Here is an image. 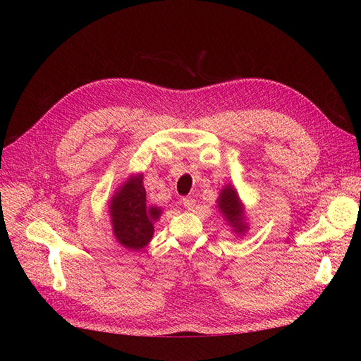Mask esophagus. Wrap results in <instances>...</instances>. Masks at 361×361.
I'll return each mask as SVG.
<instances>
[{
    "label": "esophagus",
    "mask_w": 361,
    "mask_h": 361,
    "mask_svg": "<svg viewBox=\"0 0 361 361\" xmlns=\"http://www.w3.org/2000/svg\"><path fill=\"white\" fill-rule=\"evenodd\" d=\"M182 204L187 207L188 211H194L195 209V200L192 197H185L182 199Z\"/></svg>",
    "instance_id": "esophagus-1"
}]
</instances>
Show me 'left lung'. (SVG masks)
I'll return each instance as SVG.
<instances>
[{
  "label": "left lung",
  "mask_w": 361,
  "mask_h": 361,
  "mask_svg": "<svg viewBox=\"0 0 361 361\" xmlns=\"http://www.w3.org/2000/svg\"><path fill=\"white\" fill-rule=\"evenodd\" d=\"M216 202L224 220L232 227V231L238 235H243L247 231V224L244 221V206L232 185H226Z\"/></svg>",
  "instance_id": "1"
}]
</instances>
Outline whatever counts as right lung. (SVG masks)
<instances>
[{"instance_id":"add662e5","label":"right lung","mask_w":361,"mask_h":361,"mask_svg":"<svg viewBox=\"0 0 361 361\" xmlns=\"http://www.w3.org/2000/svg\"><path fill=\"white\" fill-rule=\"evenodd\" d=\"M162 211L146 202L143 176H130L111 199L110 215L113 232L120 245L129 250L145 248L154 236V223Z\"/></svg>"}]
</instances>
